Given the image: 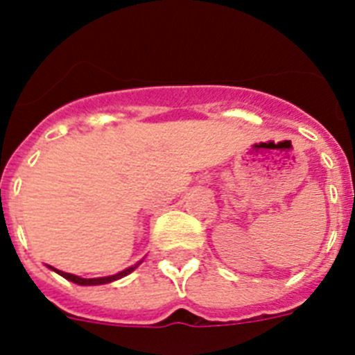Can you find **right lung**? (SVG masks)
I'll return each instance as SVG.
<instances>
[{"instance_id":"1","label":"right lung","mask_w":355,"mask_h":355,"mask_svg":"<svg viewBox=\"0 0 355 355\" xmlns=\"http://www.w3.org/2000/svg\"><path fill=\"white\" fill-rule=\"evenodd\" d=\"M51 268H53V266H51ZM135 268H137V265L130 266V268H126V270L119 272V274H115V275H110V277H97V279H83V277H78V275L67 274V272H60V270H56V268H53V270H55L56 274H60L62 277L67 279V281H72V283L81 284V286H92V284H105V283H112V281H117V279L124 277V275H128V274H130V272H133Z\"/></svg>"}]
</instances>
